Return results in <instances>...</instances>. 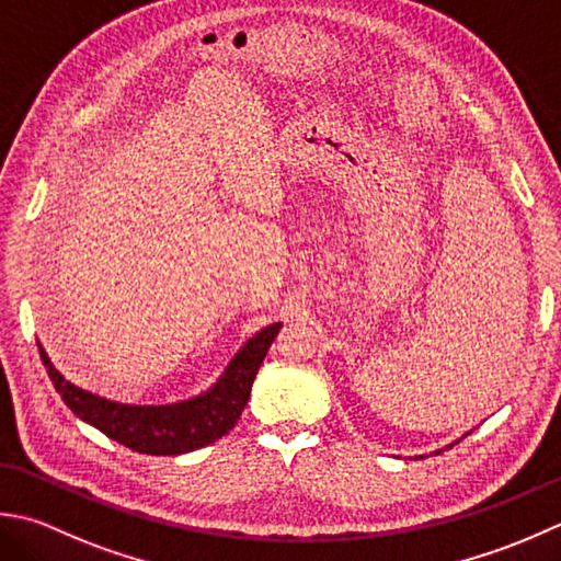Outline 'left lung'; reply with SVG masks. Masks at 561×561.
Masks as SVG:
<instances>
[{"mask_svg": "<svg viewBox=\"0 0 561 561\" xmlns=\"http://www.w3.org/2000/svg\"><path fill=\"white\" fill-rule=\"evenodd\" d=\"M465 436H467V433H465ZM455 443H460V440H455ZM455 443H450V445H448V448H453V445H455ZM438 453H440V450H438Z\"/></svg>", "mask_w": 561, "mask_h": 561, "instance_id": "8db88e82", "label": "left lung"}]
</instances>
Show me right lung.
I'll return each instance as SVG.
<instances>
[{
    "mask_svg": "<svg viewBox=\"0 0 561 561\" xmlns=\"http://www.w3.org/2000/svg\"><path fill=\"white\" fill-rule=\"evenodd\" d=\"M280 327L283 324L276 322L251 336L208 392L162 407L118 404L79 390L55 370L41 344L38 351L57 394L79 419L135 453L181 455L210 445L234 428L247 407L254 377Z\"/></svg>",
    "mask_w": 561,
    "mask_h": 561,
    "instance_id": "right-lung-1",
    "label": "right lung"
}]
</instances>
